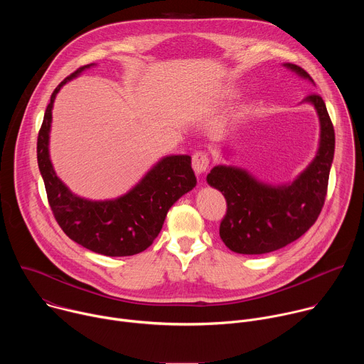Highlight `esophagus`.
Masks as SVG:
<instances>
[{"instance_id": "1", "label": "esophagus", "mask_w": 364, "mask_h": 364, "mask_svg": "<svg viewBox=\"0 0 364 364\" xmlns=\"http://www.w3.org/2000/svg\"><path fill=\"white\" fill-rule=\"evenodd\" d=\"M193 170L197 176L203 174L207 168H209V157H207L205 152H196L191 159Z\"/></svg>"}]
</instances>
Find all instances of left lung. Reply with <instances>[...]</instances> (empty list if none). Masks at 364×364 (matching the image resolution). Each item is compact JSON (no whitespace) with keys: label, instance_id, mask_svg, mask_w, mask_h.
Segmentation results:
<instances>
[{"label":"left lung","instance_id":"obj_1","mask_svg":"<svg viewBox=\"0 0 364 364\" xmlns=\"http://www.w3.org/2000/svg\"><path fill=\"white\" fill-rule=\"evenodd\" d=\"M282 66L316 86L299 66ZM301 103L314 107L320 121V141L316 157L294 181L269 184L245 168L225 164L207 174L209 186L226 198L228 212L219 233L223 243L236 253L262 255L289 245L316 223L323 209L334 159V128L321 96L313 93Z\"/></svg>","mask_w":364,"mask_h":364}]
</instances>
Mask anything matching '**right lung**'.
Listing matches in <instances>:
<instances>
[{
    "label": "right lung",
    "instance_id": "1",
    "mask_svg": "<svg viewBox=\"0 0 364 364\" xmlns=\"http://www.w3.org/2000/svg\"><path fill=\"white\" fill-rule=\"evenodd\" d=\"M95 63L79 68L51 93L37 138V163L48 204L62 230L83 247L105 256H131L145 250L163 229L171 205L197 184L190 155H166L125 194L90 200L75 194L50 160L51 111L59 90Z\"/></svg>",
    "mask_w": 364,
    "mask_h": 364
}]
</instances>
